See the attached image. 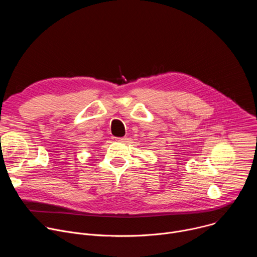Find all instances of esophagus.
Here are the masks:
<instances>
[{
  "mask_svg": "<svg viewBox=\"0 0 257 257\" xmlns=\"http://www.w3.org/2000/svg\"><path fill=\"white\" fill-rule=\"evenodd\" d=\"M115 140L120 141V142H127V138L126 137H115Z\"/></svg>",
  "mask_w": 257,
  "mask_h": 257,
  "instance_id": "34e87169",
  "label": "esophagus"
}]
</instances>
